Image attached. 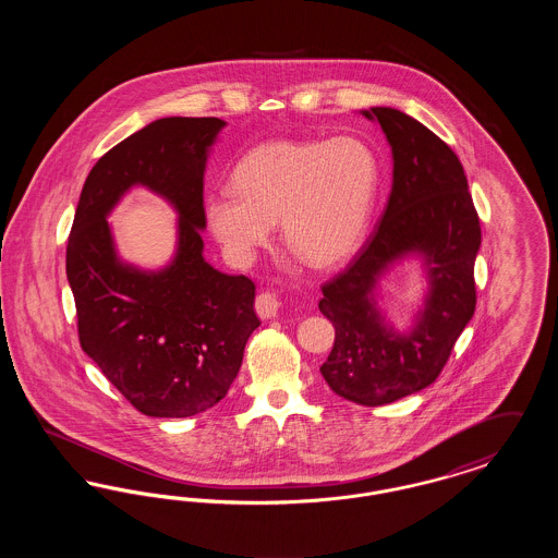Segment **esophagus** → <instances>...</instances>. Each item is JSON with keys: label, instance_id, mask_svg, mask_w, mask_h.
<instances>
[{"label": "esophagus", "instance_id": "34e87169", "mask_svg": "<svg viewBox=\"0 0 558 558\" xmlns=\"http://www.w3.org/2000/svg\"><path fill=\"white\" fill-rule=\"evenodd\" d=\"M278 310H280V301L274 292H262L257 299H255V312L262 319H271L278 316Z\"/></svg>", "mask_w": 558, "mask_h": 558}]
</instances>
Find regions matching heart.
<instances>
[{
    "label": "heart",
    "instance_id": "heart-1",
    "mask_svg": "<svg viewBox=\"0 0 558 558\" xmlns=\"http://www.w3.org/2000/svg\"><path fill=\"white\" fill-rule=\"evenodd\" d=\"M232 189L205 198L213 239L248 264L280 221L282 242L314 269L343 264L366 232L378 192V162L355 137L271 140L232 169Z\"/></svg>",
    "mask_w": 558,
    "mask_h": 558
}]
</instances>
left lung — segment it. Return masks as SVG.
Instances as JSON below:
<instances>
[{
  "label": "left lung",
  "instance_id": "8db88e82",
  "mask_svg": "<svg viewBox=\"0 0 558 558\" xmlns=\"http://www.w3.org/2000/svg\"><path fill=\"white\" fill-rule=\"evenodd\" d=\"M385 133L393 157L387 209L357 259L324 284L319 312L335 326L322 376L341 398L385 405L428 387L475 314L481 228L464 169L450 146L398 108L360 110ZM416 256L427 291L403 333L377 307L385 272Z\"/></svg>",
  "mask_w": 558,
  "mask_h": 558
}]
</instances>
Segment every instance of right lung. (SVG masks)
I'll return each mask as SVG.
<instances>
[{"label":"right lung","instance_id":"1","mask_svg":"<svg viewBox=\"0 0 558 558\" xmlns=\"http://www.w3.org/2000/svg\"><path fill=\"white\" fill-rule=\"evenodd\" d=\"M226 121L165 117L89 171L66 244L83 351L146 416L186 418L226 398L259 326L255 284L203 257L205 169ZM135 185L179 213L177 253L160 270L120 259L107 215Z\"/></svg>","mask_w":558,"mask_h":558}]
</instances>
